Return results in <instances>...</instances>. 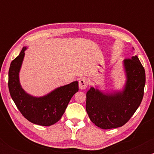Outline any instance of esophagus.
<instances>
[{
	"label": "esophagus",
	"mask_w": 154,
	"mask_h": 154,
	"mask_svg": "<svg viewBox=\"0 0 154 154\" xmlns=\"http://www.w3.org/2000/svg\"><path fill=\"white\" fill-rule=\"evenodd\" d=\"M88 85V80L86 78H81L79 81V87L81 90L86 89Z\"/></svg>",
	"instance_id": "obj_1"
}]
</instances>
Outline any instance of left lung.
Here are the masks:
<instances>
[{
    "mask_svg": "<svg viewBox=\"0 0 154 154\" xmlns=\"http://www.w3.org/2000/svg\"><path fill=\"white\" fill-rule=\"evenodd\" d=\"M127 80L122 93L105 95L94 88L86 94V111L98 128H117L130 120L140 105L144 94L146 73L137 56L124 61Z\"/></svg>",
    "mask_w": 154,
    "mask_h": 154,
    "instance_id": "obj_1",
    "label": "left lung"
}]
</instances>
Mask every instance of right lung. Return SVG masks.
Masks as SVG:
<instances>
[{"label": "right lung", "instance_id": "right-lung-1", "mask_svg": "<svg viewBox=\"0 0 154 154\" xmlns=\"http://www.w3.org/2000/svg\"><path fill=\"white\" fill-rule=\"evenodd\" d=\"M25 50L26 48H23L11 63L8 83L10 95L17 109L28 121L42 126H51L61 119L72 97L79 91L78 82L60 87L40 98L26 94L19 80V72Z\"/></svg>", "mask_w": 154, "mask_h": 154}]
</instances>
